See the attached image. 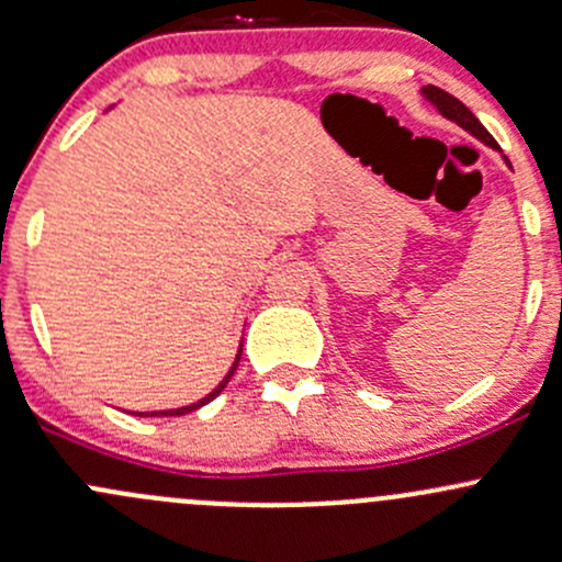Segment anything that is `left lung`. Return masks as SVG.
I'll return each mask as SVG.
<instances>
[{"label": "left lung", "instance_id": "left-lung-1", "mask_svg": "<svg viewBox=\"0 0 562 562\" xmlns=\"http://www.w3.org/2000/svg\"><path fill=\"white\" fill-rule=\"evenodd\" d=\"M420 93H423L425 102H428L430 108L439 112L441 117H447V121H452L454 126H460V128H463V132H469L471 137H476L480 142H484V145L493 147V150H498V142L490 137L487 128H484L482 123L476 121L474 112L465 108L463 102H458V99L450 97V93L441 91V88H436V86H423ZM504 161H506V167H512L509 158H506V156H504Z\"/></svg>", "mask_w": 562, "mask_h": 562}]
</instances>
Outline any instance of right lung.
<instances>
[{
	"label": "right lung",
	"instance_id": "add662e5",
	"mask_svg": "<svg viewBox=\"0 0 562 562\" xmlns=\"http://www.w3.org/2000/svg\"><path fill=\"white\" fill-rule=\"evenodd\" d=\"M112 110V108H110ZM239 358H241V341H239V350H236V358H234V363H232V369H228V374L223 376L221 382H217L215 387L210 390V393L204 395V398H199L196 404H188V406H177V409H158V412H134V415H139V417H180V415H188V412H196L199 406H204V404H210L212 398H217V395L223 393V387L228 385V380H232L234 376V371H236V366H239Z\"/></svg>",
	"mask_w": 562,
	"mask_h": 562
}]
</instances>
